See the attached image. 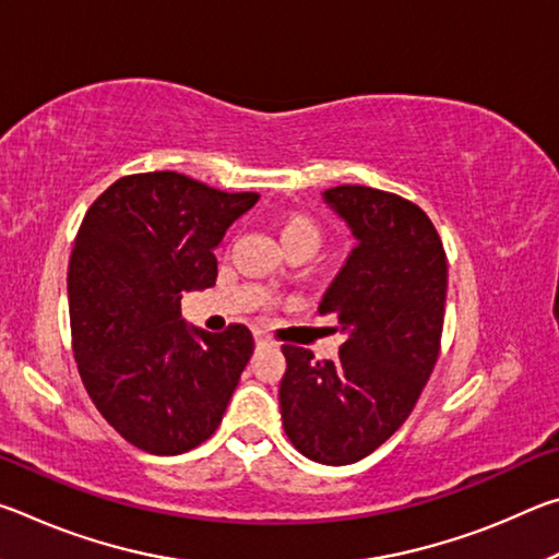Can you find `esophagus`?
Wrapping results in <instances>:
<instances>
[{"label": "esophagus", "instance_id": "34e87169", "mask_svg": "<svg viewBox=\"0 0 559 559\" xmlns=\"http://www.w3.org/2000/svg\"><path fill=\"white\" fill-rule=\"evenodd\" d=\"M257 345H259V347H269V345H273V343H271V340H269L266 335H257Z\"/></svg>", "mask_w": 559, "mask_h": 559}]
</instances>
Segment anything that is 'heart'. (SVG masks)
Segmentation results:
<instances>
[{
	"instance_id": "1",
	"label": "heart",
	"mask_w": 559,
	"mask_h": 559,
	"mask_svg": "<svg viewBox=\"0 0 559 559\" xmlns=\"http://www.w3.org/2000/svg\"><path fill=\"white\" fill-rule=\"evenodd\" d=\"M276 231L283 246L308 243L313 246V249L320 243V236H323L320 224L306 212H281L276 216Z\"/></svg>"
}]
</instances>
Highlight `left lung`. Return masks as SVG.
I'll return each instance as SVG.
<instances>
[{"instance_id": "1", "label": "left lung", "mask_w": 559, "mask_h": 559, "mask_svg": "<svg viewBox=\"0 0 559 559\" xmlns=\"http://www.w3.org/2000/svg\"><path fill=\"white\" fill-rule=\"evenodd\" d=\"M325 202L357 239L320 302L347 337L325 362L283 345L278 400L302 456L347 466L380 449L419 400L441 349L449 271L437 226L414 202L359 185L325 189Z\"/></svg>"}]
</instances>
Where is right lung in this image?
Instances as JSON below:
<instances>
[{
	"mask_svg": "<svg viewBox=\"0 0 559 559\" xmlns=\"http://www.w3.org/2000/svg\"><path fill=\"white\" fill-rule=\"evenodd\" d=\"M257 200L165 169L120 177L83 216L69 263L73 355L132 447L177 456L222 424L253 335L241 323L189 330L179 300L214 286V249Z\"/></svg>",
	"mask_w": 559,
	"mask_h": 559,
	"instance_id": "right-lung-1",
	"label": "right lung"
}]
</instances>
